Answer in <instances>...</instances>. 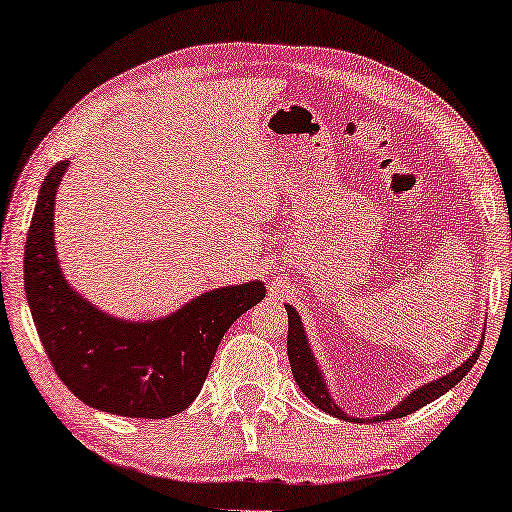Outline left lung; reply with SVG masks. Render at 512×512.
Listing matches in <instances>:
<instances>
[{
	"mask_svg": "<svg viewBox=\"0 0 512 512\" xmlns=\"http://www.w3.org/2000/svg\"><path fill=\"white\" fill-rule=\"evenodd\" d=\"M286 312H289V338H286V352H289L293 380L298 382L300 391H303V394L310 398V401L317 405L319 410H324V412H328V415H333L338 419H347L345 412H342L338 405H335L333 398L328 396L326 382L319 373L317 361H314L310 345H307V338H305V331H303V321H300L298 312L293 310L291 305H286ZM480 349H482V345L478 347V352H475L473 356H468V359L461 363L457 370H452L450 375H443L440 380H433L429 384H424V387H419L417 391H412V394L405 398V401L398 403L394 410L387 412V415L373 417V419H363V422H387V419H398V417L412 415L415 410L424 408L426 403L436 401L438 396H443L445 391H450L454 387V384L464 380V375L473 368V363L478 361ZM356 422H359V419H356Z\"/></svg>",
	"mask_w": 512,
	"mask_h": 512,
	"instance_id": "obj_1",
	"label": "left lung"
}]
</instances>
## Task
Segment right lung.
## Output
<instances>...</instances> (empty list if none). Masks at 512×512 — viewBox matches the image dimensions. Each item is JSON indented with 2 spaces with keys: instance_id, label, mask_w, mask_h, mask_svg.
Listing matches in <instances>:
<instances>
[{
  "instance_id": "obj_1",
  "label": "right lung",
  "mask_w": 512,
  "mask_h": 512,
  "mask_svg": "<svg viewBox=\"0 0 512 512\" xmlns=\"http://www.w3.org/2000/svg\"><path fill=\"white\" fill-rule=\"evenodd\" d=\"M69 160L41 184L25 242V293L55 375L90 408L121 417L179 415L200 394L223 333L265 298L263 282L209 291L158 321H123L86 303L62 277L53 207Z\"/></svg>"
}]
</instances>
